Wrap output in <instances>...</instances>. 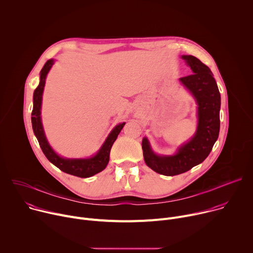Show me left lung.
<instances>
[{
  "mask_svg": "<svg viewBox=\"0 0 253 253\" xmlns=\"http://www.w3.org/2000/svg\"><path fill=\"white\" fill-rule=\"evenodd\" d=\"M193 74L180 78L198 104V127L194 137L173 156H158L143 138L142 149L145 163L155 172L174 176L184 173L203 162L212 150L219 135L220 93L210 69L194 56H182Z\"/></svg>",
  "mask_w": 253,
  "mask_h": 253,
  "instance_id": "obj_1",
  "label": "left lung"
}]
</instances>
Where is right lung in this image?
<instances>
[{
	"instance_id": "add662e5",
	"label": "right lung",
	"mask_w": 253,
	"mask_h": 253,
	"mask_svg": "<svg viewBox=\"0 0 253 253\" xmlns=\"http://www.w3.org/2000/svg\"><path fill=\"white\" fill-rule=\"evenodd\" d=\"M54 64L53 60H48L44 65L43 69L40 72V84L36 88L33 96V111H32V126L34 134L38 139L40 147L47 157V159L53 163L56 167L62 170L65 173L74 175L81 178L91 177L102 170H104L109 162L110 151L113 146L115 140L117 139L120 131L124 127L125 123L117 125L112 132L108 136L102 148L99 152L92 158L89 159H64L58 156L54 150L49 145V143L45 137L42 122H41V105H42V95L45 86L46 76L52 65Z\"/></svg>"
}]
</instances>
